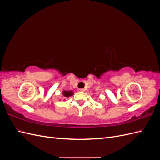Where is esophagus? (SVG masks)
I'll return each mask as SVG.
<instances>
[{
  "label": "esophagus",
  "instance_id": "1",
  "mask_svg": "<svg viewBox=\"0 0 160 160\" xmlns=\"http://www.w3.org/2000/svg\"><path fill=\"white\" fill-rule=\"evenodd\" d=\"M79 91H85V89H79Z\"/></svg>",
  "mask_w": 160,
  "mask_h": 160
}]
</instances>
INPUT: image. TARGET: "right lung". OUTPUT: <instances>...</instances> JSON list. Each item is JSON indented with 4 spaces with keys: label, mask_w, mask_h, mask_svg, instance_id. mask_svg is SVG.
Returning a JSON list of instances; mask_svg holds the SVG:
<instances>
[{
    "label": "right lung",
    "mask_w": 160,
    "mask_h": 160,
    "mask_svg": "<svg viewBox=\"0 0 160 160\" xmlns=\"http://www.w3.org/2000/svg\"><path fill=\"white\" fill-rule=\"evenodd\" d=\"M73 94H74V93L72 92V91L64 90L62 92V95L64 96V98H69V97L72 96ZM64 101H65V99H64Z\"/></svg>",
    "instance_id": "right-lung-1"
}]
</instances>
